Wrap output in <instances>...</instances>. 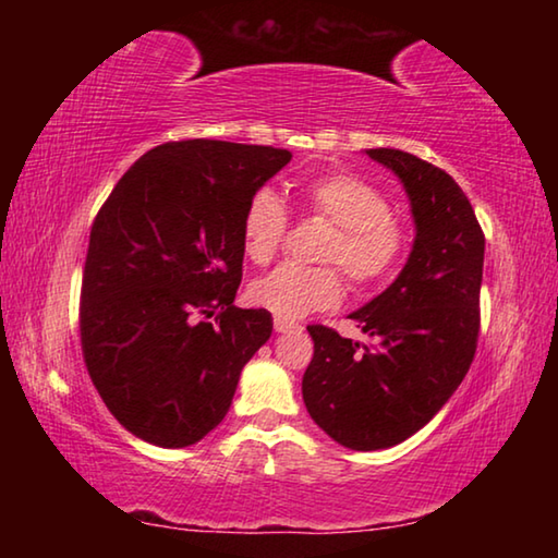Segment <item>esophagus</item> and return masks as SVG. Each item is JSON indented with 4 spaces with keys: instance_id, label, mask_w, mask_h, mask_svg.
I'll return each mask as SVG.
<instances>
[{
    "instance_id": "esophagus-1",
    "label": "esophagus",
    "mask_w": 558,
    "mask_h": 558,
    "mask_svg": "<svg viewBox=\"0 0 558 558\" xmlns=\"http://www.w3.org/2000/svg\"><path fill=\"white\" fill-rule=\"evenodd\" d=\"M272 327H276V332L286 335V332H298V329H302L298 323H292V319H282V317H276L272 319Z\"/></svg>"
}]
</instances>
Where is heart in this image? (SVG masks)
<instances>
[{"instance_id": "1", "label": "heart", "mask_w": 558, "mask_h": 558, "mask_svg": "<svg viewBox=\"0 0 558 558\" xmlns=\"http://www.w3.org/2000/svg\"><path fill=\"white\" fill-rule=\"evenodd\" d=\"M300 209L335 223L319 258L337 263L359 290L389 280L409 253L411 235L391 214V202L366 179L332 172L302 186ZM290 216L280 196L258 189L243 211V248L253 263H268L288 235ZM332 266L282 263L251 286V300L282 319H300L339 305L342 272Z\"/></svg>"}]
</instances>
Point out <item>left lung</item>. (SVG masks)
Here are the masks:
<instances>
[{
  "mask_svg": "<svg viewBox=\"0 0 558 558\" xmlns=\"http://www.w3.org/2000/svg\"><path fill=\"white\" fill-rule=\"evenodd\" d=\"M401 179L413 251L389 288L349 317L376 347L310 325L307 413L339 446L381 450L421 430L465 379L480 335L485 233L448 172L401 149H366Z\"/></svg>",
  "mask_w": 558,
  "mask_h": 558,
  "instance_id": "1",
  "label": "left lung"
}]
</instances>
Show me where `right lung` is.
Returning <instances> with one entry per match:
<instances>
[{
    "instance_id": "add662e5",
    "label": "right lung",
    "mask_w": 558,
    "mask_h": 558,
    "mask_svg": "<svg viewBox=\"0 0 558 558\" xmlns=\"http://www.w3.org/2000/svg\"><path fill=\"white\" fill-rule=\"evenodd\" d=\"M288 149L179 140L149 149L93 221L81 347L108 411L132 436L186 448L229 413L268 310L233 305L243 211Z\"/></svg>"
}]
</instances>
